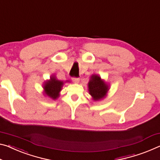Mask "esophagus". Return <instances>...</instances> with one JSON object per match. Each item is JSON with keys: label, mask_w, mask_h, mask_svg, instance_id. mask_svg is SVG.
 <instances>
[{"label": "esophagus", "mask_w": 160, "mask_h": 160, "mask_svg": "<svg viewBox=\"0 0 160 160\" xmlns=\"http://www.w3.org/2000/svg\"><path fill=\"white\" fill-rule=\"evenodd\" d=\"M72 81H73V82H74L75 83H78V82H79L80 78H72Z\"/></svg>", "instance_id": "obj_1"}]
</instances>
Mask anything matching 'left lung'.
<instances>
[{
  "mask_svg": "<svg viewBox=\"0 0 160 160\" xmlns=\"http://www.w3.org/2000/svg\"><path fill=\"white\" fill-rule=\"evenodd\" d=\"M109 86L98 75H92L88 82V91L94 101H98L105 98L109 90Z\"/></svg>",
  "mask_w": 160,
  "mask_h": 160,
  "instance_id": "8db88e82",
  "label": "left lung"
}]
</instances>
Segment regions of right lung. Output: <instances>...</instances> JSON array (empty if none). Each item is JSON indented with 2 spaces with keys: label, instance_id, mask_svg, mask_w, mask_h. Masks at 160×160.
<instances>
[{
  "label": "right lung",
  "instance_id": "obj_1",
  "mask_svg": "<svg viewBox=\"0 0 160 160\" xmlns=\"http://www.w3.org/2000/svg\"><path fill=\"white\" fill-rule=\"evenodd\" d=\"M68 82V81H66ZM64 82L58 80L55 75H52L49 80L45 81L43 85L44 94L52 100H55L60 96V92L61 90Z\"/></svg>",
  "mask_w": 160,
  "mask_h": 160
}]
</instances>
